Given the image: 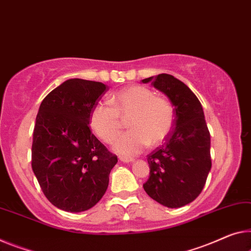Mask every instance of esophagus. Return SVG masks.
I'll use <instances>...</instances> for the list:
<instances>
[{"mask_svg": "<svg viewBox=\"0 0 251 251\" xmlns=\"http://www.w3.org/2000/svg\"><path fill=\"white\" fill-rule=\"evenodd\" d=\"M119 159H120L121 163H126H126H132V161H133L132 158H128V157H120Z\"/></svg>", "mask_w": 251, "mask_h": 251, "instance_id": "esophagus-1", "label": "esophagus"}]
</instances>
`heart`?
Here are the masks:
<instances>
[{
    "instance_id": "1",
    "label": "heart",
    "mask_w": 251,
    "mask_h": 251,
    "mask_svg": "<svg viewBox=\"0 0 251 251\" xmlns=\"http://www.w3.org/2000/svg\"><path fill=\"white\" fill-rule=\"evenodd\" d=\"M112 106L96 103L90 113V126L102 141L110 144L128 119L126 132L115 139L113 150L123 156H134L148 147L159 145L174 126L175 113L172 103L155 96L149 88L128 86L111 98Z\"/></svg>"
}]
</instances>
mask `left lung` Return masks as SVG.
I'll return each mask as SVG.
<instances>
[{
    "instance_id": "1",
    "label": "left lung",
    "mask_w": 251,
    "mask_h": 251,
    "mask_svg": "<svg viewBox=\"0 0 251 251\" xmlns=\"http://www.w3.org/2000/svg\"><path fill=\"white\" fill-rule=\"evenodd\" d=\"M167 96L174 106V128L164 145L147 156L150 174L146 193L161 205L176 209L200 195L211 171V138L203 107L179 79L159 74L142 79Z\"/></svg>"
}]
</instances>
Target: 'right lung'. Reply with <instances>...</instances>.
I'll return each instance as SVG.
<instances>
[{
    "instance_id": "add662e5",
    "label": "right lung",
    "mask_w": 251,
    "mask_h": 251,
    "mask_svg": "<svg viewBox=\"0 0 251 251\" xmlns=\"http://www.w3.org/2000/svg\"><path fill=\"white\" fill-rule=\"evenodd\" d=\"M103 83L65 80L41 102L32 141V171L48 201L67 212L93 207L109 186L118 157L90 130V113Z\"/></svg>"
}]
</instances>
